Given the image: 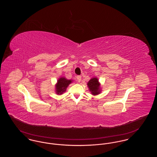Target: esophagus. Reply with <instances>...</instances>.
Returning a JSON list of instances; mask_svg holds the SVG:
<instances>
[{
  "mask_svg": "<svg viewBox=\"0 0 157 157\" xmlns=\"http://www.w3.org/2000/svg\"><path fill=\"white\" fill-rule=\"evenodd\" d=\"M76 79H77V80H78V82H81V76H79V75L77 76Z\"/></svg>",
  "mask_w": 157,
  "mask_h": 157,
  "instance_id": "obj_1",
  "label": "esophagus"
}]
</instances>
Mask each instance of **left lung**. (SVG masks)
Here are the masks:
<instances>
[{
    "mask_svg": "<svg viewBox=\"0 0 157 157\" xmlns=\"http://www.w3.org/2000/svg\"><path fill=\"white\" fill-rule=\"evenodd\" d=\"M87 85L91 94L94 96L99 95L102 92L101 83L97 77L91 78L87 83Z\"/></svg>",
    "mask_w": 157,
    "mask_h": 157,
    "instance_id": "left-lung-1",
    "label": "left lung"
}]
</instances>
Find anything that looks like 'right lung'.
Instances as JSON below:
<instances>
[{
    "instance_id": "1",
    "label": "right lung",
    "mask_w": 157,
    "mask_h": 157,
    "mask_svg": "<svg viewBox=\"0 0 157 157\" xmlns=\"http://www.w3.org/2000/svg\"><path fill=\"white\" fill-rule=\"evenodd\" d=\"M73 82L72 79H67L65 77H60L55 85V92L57 95H62L66 92L67 86Z\"/></svg>"
}]
</instances>
